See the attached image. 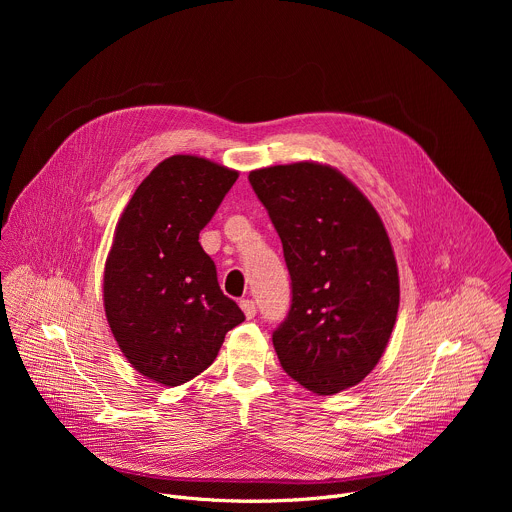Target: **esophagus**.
<instances>
[{
	"label": "esophagus",
	"mask_w": 512,
	"mask_h": 512,
	"mask_svg": "<svg viewBox=\"0 0 512 512\" xmlns=\"http://www.w3.org/2000/svg\"><path fill=\"white\" fill-rule=\"evenodd\" d=\"M241 310L245 312V316H247L249 320L255 318V314H257V306H255L253 300H241Z\"/></svg>",
	"instance_id": "34e87169"
}]
</instances>
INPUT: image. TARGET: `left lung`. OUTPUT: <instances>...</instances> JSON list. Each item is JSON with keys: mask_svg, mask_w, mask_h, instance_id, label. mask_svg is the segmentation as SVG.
Here are the masks:
<instances>
[{"mask_svg": "<svg viewBox=\"0 0 512 512\" xmlns=\"http://www.w3.org/2000/svg\"><path fill=\"white\" fill-rule=\"evenodd\" d=\"M281 239L291 306L273 332L283 371L316 395L358 385L383 356L399 310L393 247L375 206L318 162L253 170Z\"/></svg>", "mask_w": 512, "mask_h": 512, "instance_id": "8db88e82", "label": "left lung"}]
</instances>
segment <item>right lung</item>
I'll list each match as a JSON object with an SVG mask.
<instances>
[{"instance_id": "1", "label": "right lung", "mask_w": 512, "mask_h": 512, "mask_svg": "<svg viewBox=\"0 0 512 512\" xmlns=\"http://www.w3.org/2000/svg\"><path fill=\"white\" fill-rule=\"evenodd\" d=\"M239 172L198 156L160 162L127 202L107 255L103 302L131 367L178 387L216 358L245 320L198 243Z\"/></svg>"}]
</instances>
